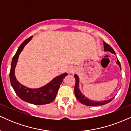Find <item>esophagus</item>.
Segmentation results:
<instances>
[{"instance_id": "obj_1", "label": "esophagus", "mask_w": 131, "mask_h": 131, "mask_svg": "<svg viewBox=\"0 0 131 131\" xmlns=\"http://www.w3.org/2000/svg\"><path fill=\"white\" fill-rule=\"evenodd\" d=\"M68 71H69V73H71V74H73V73H74L76 71V68L72 67L69 68Z\"/></svg>"}]
</instances>
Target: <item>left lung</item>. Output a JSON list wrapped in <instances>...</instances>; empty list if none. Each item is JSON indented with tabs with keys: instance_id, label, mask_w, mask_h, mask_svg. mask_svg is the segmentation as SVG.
<instances>
[{
	"instance_id": "obj_1",
	"label": "left lung",
	"mask_w": 131,
	"mask_h": 131,
	"mask_svg": "<svg viewBox=\"0 0 131 131\" xmlns=\"http://www.w3.org/2000/svg\"><path fill=\"white\" fill-rule=\"evenodd\" d=\"M103 44H104V50L105 51H108V52H112V53L115 54V51L113 49H112V47L110 45L106 43L105 42H103ZM116 63L118 64L119 67L121 68V64H120L119 61L118 60H117ZM74 78L76 79V83H75V86H74V94L75 96L77 98V99L81 102V103H82L83 105H87V106H99V105H103L105 104L110 102L113 99L114 97L110 99V100H103V101H100V102H97V101H94V100H89L88 98L85 97L84 95H82L81 92L80 91L79 88V77L77 74H74Z\"/></svg>"
}]
</instances>
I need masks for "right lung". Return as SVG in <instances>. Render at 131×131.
Masks as SVG:
<instances>
[{"label": "right lung", "mask_w": 131, "mask_h": 131, "mask_svg": "<svg viewBox=\"0 0 131 131\" xmlns=\"http://www.w3.org/2000/svg\"><path fill=\"white\" fill-rule=\"evenodd\" d=\"M29 37L19 46L17 52L13 57L10 72V80L11 85L16 94L23 101L34 105H45L52 102L56 97L57 94L63 80L68 74L67 73L60 75L52 79L49 83L38 89H30L24 86L17 81L15 75V69L19 54L24 47L32 39Z\"/></svg>", "instance_id": "add662e5"}]
</instances>
